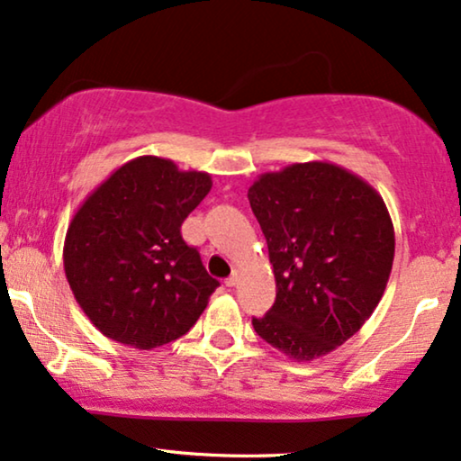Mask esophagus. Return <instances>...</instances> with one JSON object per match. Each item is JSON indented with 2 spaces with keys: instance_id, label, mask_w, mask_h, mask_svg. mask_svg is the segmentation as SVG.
Returning <instances> with one entry per match:
<instances>
[{
  "instance_id": "1",
  "label": "esophagus",
  "mask_w": 461,
  "mask_h": 461,
  "mask_svg": "<svg viewBox=\"0 0 461 461\" xmlns=\"http://www.w3.org/2000/svg\"><path fill=\"white\" fill-rule=\"evenodd\" d=\"M224 283H226V287H235L237 283H239V275H237V273H232V275L229 276V279H226Z\"/></svg>"
}]
</instances>
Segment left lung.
<instances>
[{
  "instance_id": "8db88e82",
  "label": "left lung",
  "mask_w": 461,
  "mask_h": 461,
  "mask_svg": "<svg viewBox=\"0 0 461 461\" xmlns=\"http://www.w3.org/2000/svg\"><path fill=\"white\" fill-rule=\"evenodd\" d=\"M276 281L270 311L251 319L294 361L330 355L380 304L394 260L386 203L357 174L327 161L294 163L249 186Z\"/></svg>"
}]
</instances>
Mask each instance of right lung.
Returning a JSON list of instances; mask_svg holds the SVG:
<instances>
[{
	"instance_id": "add662e5",
	"label": "right lung",
	"mask_w": 461,
	"mask_h": 461,
	"mask_svg": "<svg viewBox=\"0 0 461 461\" xmlns=\"http://www.w3.org/2000/svg\"><path fill=\"white\" fill-rule=\"evenodd\" d=\"M210 188V174L144 155L81 203L62 258L75 300L100 333L153 350L197 323L220 283L180 226Z\"/></svg>"
}]
</instances>
